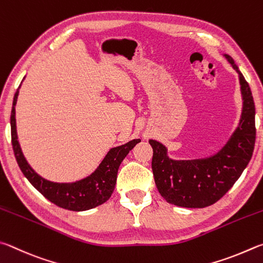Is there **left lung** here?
Listing matches in <instances>:
<instances>
[{
	"label": "left lung",
	"instance_id": "1",
	"mask_svg": "<svg viewBox=\"0 0 263 263\" xmlns=\"http://www.w3.org/2000/svg\"><path fill=\"white\" fill-rule=\"evenodd\" d=\"M223 57L238 73L242 100L238 126L227 143L206 157L173 159L163 143L149 140L158 192L168 203L182 208H204L217 202L241 176L254 150L255 106L251 87L233 59L228 54Z\"/></svg>",
	"mask_w": 263,
	"mask_h": 263
}]
</instances>
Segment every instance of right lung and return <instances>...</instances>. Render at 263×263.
<instances>
[{"label": "right lung", "mask_w": 263, "mask_h": 263, "mask_svg": "<svg viewBox=\"0 0 263 263\" xmlns=\"http://www.w3.org/2000/svg\"><path fill=\"white\" fill-rule=\"evenodd\" d=\"M21 87V85H20ZM20 87L16 91L12 101L10 127L11 143L15 153L18 166L22 170L25 178L31 182L36 191L40 192L46 199L53 202L58 206L72 211H85L96 208L107 201L115 188L117 176L120 164L134 146L140 143V139L127 142L126 144L110 149L101 163L93 172L81 180L72 182H55L47 180L36 173L27 163L23 155L21 144L18 142L16 127V103Z\"/></svg>", "instance_id": "right-lung-1"}]
</instances>
